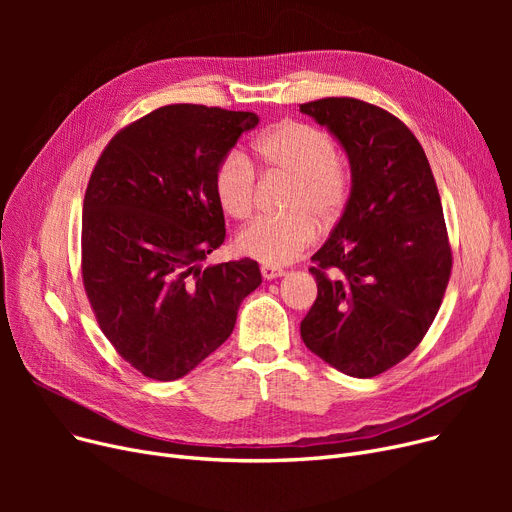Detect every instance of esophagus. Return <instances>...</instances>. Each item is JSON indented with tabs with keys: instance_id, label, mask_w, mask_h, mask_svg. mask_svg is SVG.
Masks as SVG:
<instances>
[{
	"instance_id": "1",
	"label": "esophagus",
	"mask_w": 512,
	"mask_h": 512,
	"mask_svg": "<svg viewBox=\"0 0 512 512\" xmlns=\"http://www.w3.org/2000/svg\"><path fill=\"white\" fill-rule=\"evenodd\" d=\"M261 276L265 280H276V278L284 276V270H280V267H267V265H263L261 267Z\"/></svg>"
}]
</instances>
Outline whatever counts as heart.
<instances>
[{
	"label": "heart",
	"instance_id": "b5f03b06",
	"mask_svg": "<svg viewBox=\"0 0 512 512\" xmlns=\"http://www.w3.org/2000/svg\"><path fill=\"white\" fill-rule=\"evenodd\" d=\"M259 166L290 180L280 218H259L236 236V251L267 267L297 261L321 230H332L351 199L353 176L346 161L336 155L330 134L311 124L284 120L261 132L253 141ZM213 191L222 211L245 220L253 211L255 172L249 161L226 155L213 176Z\"/></svg>",
	"mask_w": 512,
	"mask_h": 512
}]
</instances>
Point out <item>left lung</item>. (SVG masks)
Wrapping results in <instances>:
<instances>
[{"instance_id":"8db88e82","label":"left lung","mask_w":512,"mask_h":512,"mask_svg":"<svg viewBox=\"0 0 512 512\" xmlns=\"http://www.w3.org/2000/svg\"><path fill=\"white\" fill-rule=\"evenodd\" d=\"M301 112L351 166V199L311 261L317 299L301 321L309 351L373 378L415 351L440 309L452 253L438 186L415 134L382 107L326 97Z\"/></svg>"}]
</instances>
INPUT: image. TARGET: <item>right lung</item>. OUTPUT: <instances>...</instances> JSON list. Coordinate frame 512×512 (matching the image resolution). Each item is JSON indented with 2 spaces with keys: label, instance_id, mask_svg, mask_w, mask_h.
<instances>
[{
  "label": "right lung",
  "instance_id": "obj_1",
  "mask_svg": "<svg viewBox=\"0 0 512 512\" xmlns=\"http://www.w3.org/2000/svg\"><path fill=\"white\" fill-rule=\"evenodd\" d=\"M253 112L176 103L120 130L83 205V282L105 338L157 382L191 373L234 330L261 284L253 259L203 267L224 238L213 191Z\"/></svg>",
  "mask_w": 512,
  "mask_h": 512
}]
</instances>
